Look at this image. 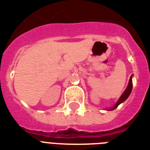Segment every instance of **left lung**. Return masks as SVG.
Returning <instances> with one entry per match:
<instances>
[{
	"instance_id": "left-lung-1",
	"label": "left lung",
	"mask_w": 150,
	"mask_h": 150,
	"mask_svg": "<svg viewBox=\"0 0 150 150\" xmlns=\"http://www.w3.org/2000/svg\"><path fill=\"white\" fill-rule=\"evenodd\" d=\"M132 77H133V75H131V76H130V78H129V81L128 86H127V87H126V91H124V93H123L122 95H121V97L119 98V99H118V101L117 102V103H116V104H115V106H113L112 108H110V109L108 110H113L116 109L117 106H118V105H119V104H121L122 103H123V102L126 100V98H127L129 96V95H130V93H131V91H132V88H133Z\"/></svg>"
}]
</instances>
